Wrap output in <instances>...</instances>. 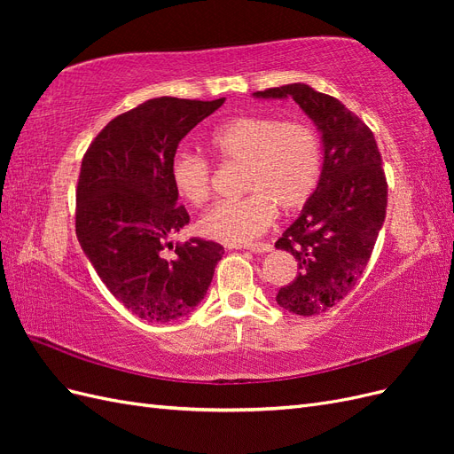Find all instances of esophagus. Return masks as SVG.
I'll return each mask as SVG.
<instances>
[{
  "mask_svg": "<svg viewBox=\"0 0 454 454\" xmlns=\"http://www.w3.org/2000/svg\"><path fill=\"white\" fill-rule=\"evenodd\" d=\"M240 248H242V246H240ZM244 248L254 252V254H267V252L272 250V246L267 244V242H261V244H248V246H244Z\"/></svg>",
  "mask_w": 454,
  "mask_h": 454,
  "instance_id": "esophagus-1",
  "label": "esophagus"
}]
</instances>
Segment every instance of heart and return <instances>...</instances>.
Masks as SVG:
<instances>
[{"label":"heart","mask_w":454,"mask_h":454,"mask_svg":"<svg viewBox=\"0 0 454 454\" xmlns=\"http://www.w3.org/2000/svg\"><path fill=\"white\" fill-rule=\"evenodd\" d=\"M208 145L223 162H242L240 200L214 204L199 219L202 237L239 246L261 237L277 208L290 214L309 202L320 184L322 145L303 121L272 115H240L217 125ZM174 189L189 204L200 206L212 191V164L202 155L180 151L170 164Z\"/></svg>","instance_id":"obj_1"}]
</instances>
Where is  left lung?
<instances>
[{"label": "left lung", "instance_id": "8db88e82", "mask_svg": "<svg viewBox=\"0 0 454 454\" xmlns=\"http://www.w3.org/2000/svg\"><path fill=\"white\" fill-rule=\"evenodd\" d=\"M254 96L294 98L322 134L320 184L274 244L290 252L299 267L295 280L278 290L277 303L299 316L322 314L362 277L387 215L388 187L375 136L333 96L305 83Z\"/></svg>", "mask_w": 454, "mask_h": 454}]
</instances>
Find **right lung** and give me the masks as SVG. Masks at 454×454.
<instances>
[{"instance_id":"obj_1","label":"right lung","mask_w":454,"mask_h":454,"mask_svg":"<svg viewBox=\"0 0 454 454\" xmlns=\"http://www.w3.org/2000/svg\"><path fill=\"white\" fill-rule=\"evenodd\" d=\"M223 102L151 98L109 121L81 162L77 240L107 290L147 322L193 312L223 255V246L193 237L162 257L189 223L170 180L177 144Z\"/></svg>"}]
</instances>
